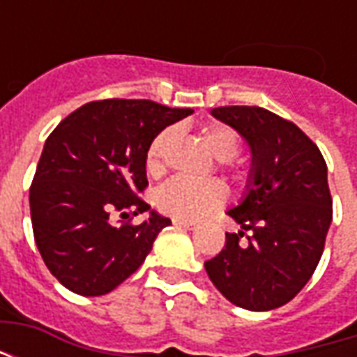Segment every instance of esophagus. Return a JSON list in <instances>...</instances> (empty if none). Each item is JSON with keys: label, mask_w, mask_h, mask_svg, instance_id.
<instances>
[{"label": "esophagus", "mask_w": 357, "mask_h": 357, "mask_svg": "<svg viewBox=\"0 0 357 357\" xmlns=\"http://www.w3.org/2000/svg\"><path fill=\"white\" fill-rule=\"evenodd\" d=\"M174 224L179 225V227H185V229H195V227H197V222H191V220H178V218H174Z\"/></svg>", "instance_id": "1"}]
</instances>
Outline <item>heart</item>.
<instances>
[{"label":"heart","mask_w":357,"mask_h":357,"mask_svg":"<svg viewBox=\"0 0 357 357\" xmlns=\"http://www.w3.org/2000/svg\"><path fill=\"white\" fill-rule=\"evenodd\" d=\"M174 141V130L166 128L151 141L147 149V170L160 176L166 170V155ZM204 141L220 160H231L239 155V137L229 126L214 124L204 132ZM227 191L220 181H193L176 178L158 189L156 206L160 212L178 220H199L224 204Z\"/></svg>","instance_id":"b5f03b06"}]
</instances>
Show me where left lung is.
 Listing matches in <instances>:
<instances>
[{"label":"left lung","instance_id":"obj_1","mask_svg":"<svg viewBox=\"0 0 357 357\" xmlns=\"http://www.w3.org/2000/svg\"><path fill=\"white\" fill-rule=\"evenodd\" d=\"M212 116L247 141L252 162L247 193L227 212L241 231L225 233L204 268L235 306L275 310L304 289L323 255L333 220L327 164L298 126L262 107H218Z\"/></svg>","mask_w":357,"mask_h":357}]
</instances>
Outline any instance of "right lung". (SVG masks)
Here are the masks:
<instances>
[{
  "label": "right lung",
  "mask_w": 357,
  "mask_h": 357,
  "mask_svg": "<svg viewBox=\"0 0 357 357\" xmlns=\"http://www.w3.org/2000/svg\"><path fill=\"white\" fill-rule=\"evenodd\" d=\"M189 114L193 109L149 99H105L86 102L51 132L30 187V216L43 262L68 291H114L172 224L155 210L139 226L121 220L151 209L137 197L149 185V145Z\"/></svg>",
  "instance_id": "right-lung-1"
}]
</instances>
